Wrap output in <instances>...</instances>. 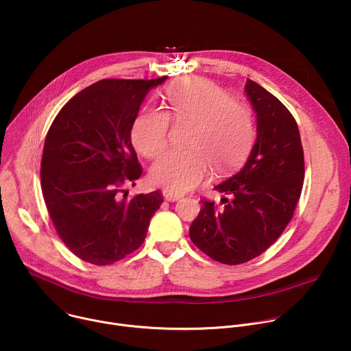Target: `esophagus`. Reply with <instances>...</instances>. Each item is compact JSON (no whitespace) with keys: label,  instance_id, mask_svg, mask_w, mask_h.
Segmentation results:
<instances>
[{"label":"esophagus","instance_id":"1","mask_svg":"<svg viewBox=\"0 0 351 351\" xmlns=\"http://www.w3.org/2000/svg\"><path fill=\"white\" fill-rule=\"evenodd\" d=\"M182 195L180 194H176V193H172V191H164V198L167 199V202H178V199L180 198Z\"/></svg>","mask_w":351,"mask_h":351}]
</instances>
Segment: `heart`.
Masks as SVG:
<instances>
[{
  "label": "heart",
  "instance_id": "1",
  "mask_svg": "<svg viewBox=\"0 0 351 351\" xmlns=\"http://www.w3.org/2000/svg\"><path fill=\"white\" fill-rule=\"evenodd\" d=\"M169 107L178 119L195 121L187 152H169L152 168V182L172 193H184L206 180L213 164L219 171L234 168L254 141V119L250 110L219 86L190 79L167 90ZM171 115L157 107L144 108L132 129V141L149 158L158 157L169 143Z\"/></svg>",
  "mask_w": 351,
  "mask_h": 351
}]
</instances>
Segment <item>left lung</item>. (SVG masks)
<instances>
[{"label":"left lung","instance_id":"8db88e82","mask_svg":"<svg viewBox=\"0 0 351 351\" xmlns=\"http://www.w3.org/2000/svg\"><path fill=\"white\" fill-rule=\"evenodd\" d=\"M244 93L257 118V138L237 173L214 189L230 197L218 208L202 199L191 241L213 260L237 265L263 254L290 222L304 180L297 123L279 99L253 80Z\"/></svg>","mask_w":351,"mask_h":351}]
</instances>
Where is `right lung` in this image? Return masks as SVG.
<instances>
[{"instance_id":"obj_1","label":"right lung","mask_w":351,"mask_h":351,"mask_svg":"<svg viewBox=\"0 0 351 351\" xmlns=\"http://www.w3.org/2000/svg\"><path fill=\"white\" fill-rule=\"evenodd\" d=\"M167 77L104 79L62 107L41 158V190L51 221L71 252L94 265L114 264L145 239L160 191L126 198L141 176L132 128L148 91Z\"/></svg>"}]
</instances>
